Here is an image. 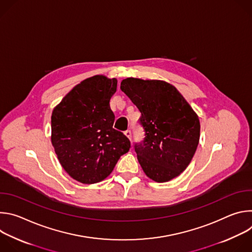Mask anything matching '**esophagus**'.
<instances>
[{
  "mask_svg": "<svg viewBox=\"0 0 252 252\" xmlns=\"http://www.w3.org/2000/svg\"><path fill=\"white\" fill-rule=\"evenodd\" d=\"M125 134H126V136L129 138V139L131 138V131H130L129 129H126V130L125 131Z\"/></svg>",
  "mask_w": 252,
  "mask_h": 252,
  "instance_id": "34e87169",
  "label": "esophagus"
}]
</instances>
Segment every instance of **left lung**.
<instances>
[{
    "label": "left lung",
    "instance_id": "left-lung-1",
    "mask_svg": "<svg viewBox=\"0 0 252 252\" xmlns=\"http://www.w3.org/2000/svg\"><path fill=\"white\" fill-rule=\"evenodd\" d=\"M121 90L140 112L145 138L134 152L145 173L158 183L178 176L191 161L199 141L200 125L191 106L171 85L128 78Z\"/></svg>",
    "mask_w": 252,
    "mask_h": 252
}]
</instances>
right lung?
Returning a JSON list of instances; mask_svg holds the SVG:
<instances>
[{
  "label": "right lung",
  "instance_id": "right-lung-1",
  "mask_svg": "<svg viewBox=\"0 0 252 252\" xmlns=\"http://www.w3.org/2000/svg\"><path fill=\"white\" fill-rule=\"evenodd\" d=\"M118 81L94 76L71 90L52 115V143L63 169L82 184L109 176L130 149L129 139L115 129L110 100Z\"/></svg>",
  "mask_w": 252,
  "mask_h": 252
}]
</instances>
